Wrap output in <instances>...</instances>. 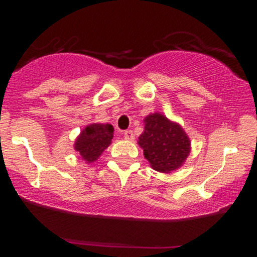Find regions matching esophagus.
I'll return each mask as SVG.
<instances>
[{
    "label": "esophagus",
    "instance_id": "1",
    "mask_svg": "<svg viewBox=\"0 0 257 257\" xmlns=\"http://www.w3.org/2000/svg\"><path fill=\"white\" fill-rule=\"evenodd\" d=\"M123 137H124L126 140H133V139H134V133H133V131H125L123 133Z\"/></svg>",
    "mask_w": 257,
    "mask_h": 257
}]
</instances>
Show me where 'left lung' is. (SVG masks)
I'll use <instances>...</instances> for the list:
<instances>
[{"label": "left lung", "instance_id": "8db88e82", "mask_svg": "<svg viewBox=\"0 0 257 257\" xmlns=\"http://www.w3.org/2000/svg\"><path fill=\"white\" fill-rule=\"evenodd\" d=\"M144 123L138 144L153 169L170 173L181 167L191 151L190 138L181 125L158 112L145 117Z\"/></svg>", "mask_w": 257, "mask_h": 257}]
</instances>
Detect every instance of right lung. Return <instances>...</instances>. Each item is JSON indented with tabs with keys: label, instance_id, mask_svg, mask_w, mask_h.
Returning a JSON list of instances; mask_svg holds the SVG:
<instances>
[{
	"label": "right lung",
	"instance_id": "obj_1",
	"mask_svg": "<svg viewBox=\"0 0 257 257\" xmlns=\"http://www.w3.org/2000/svg\"><path fill=\"white\" fill-rule=\"evenodd\" d=\"M113 139V126L102 123L87 125L75 141V150L87 163H93L110 146Z\"/></svg>",
	"mask_w": 257,
	"mask_h": 257
}]
</instances>
